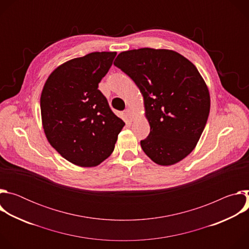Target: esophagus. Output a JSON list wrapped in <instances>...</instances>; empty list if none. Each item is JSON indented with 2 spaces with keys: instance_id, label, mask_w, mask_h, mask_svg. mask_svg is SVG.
I'll use <instances>...</instances> for the list:
<instances>
[{
  "instance_id": "1",
  "label": "esophagus",
  "mask_w": 249,
  "mask_h": 249,
  "mask_svg": "<svg viewBox=\"0 0 249 249\" xmlns=\"http://www.w3.org/2000/svg\"><path fill=\"white\" fill-rule=\"evenodd\" d=\"M125 115H126V117H127L130 121L133 120V112H132V110H131L130 108H127V109L125 110Z\"/></svg>"
}]
</instances>
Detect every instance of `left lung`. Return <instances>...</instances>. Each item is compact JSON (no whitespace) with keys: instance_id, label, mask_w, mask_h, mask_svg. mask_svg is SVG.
<instances>
[{"instance_id":"8db88e82","label":"left lung","mask_w":249,"mask_h":249,"mask_svg":"<svg viewBox=\"0 0 249 249\" xmlns=\"http://www.w3.org/2000/svg\"><path fill=\"white\" fill-rule=\"evenodd\" d=\"M114 65L129 76L144 96L149 136L141 141L156 163L171 165L195 148L210 112V95L197 68L166 49L121 52Z\"/></svg>"}]
</instances>
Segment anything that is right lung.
Returning a JSON list of instances; mask_svg holds the SVG:
<instances>
[{
    "label": "right lung",
    "mask_w": 249,
    "mask_h": 249,
    "mask_svg": "<svg viewBox=\"0 0 249 249\" xmlns=\"http://www.w3.org/2000/svg\"><path fill=\"white\" fill-rule=\"evenodd\" d=\"M115 56L116 52H92L70 60L44 85L40 109L47 140L77 165L95 166L107 159L125 125L98 89Z\"/></svg>",
    "instance_id": "obj_1"
}]
</instances>
